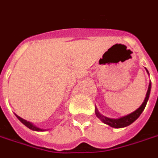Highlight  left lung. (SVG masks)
Here are the masks:
<instances>
[{"label": "left lung", "instance_id": "obj_1", "mask_svg": "<svg viewBox=\"0 0 158 158\" xmlns=\"http://www.w3.org/2000/svg\"><path fill=\"white\" fill-rule=\"evenodd\" d=\"M148 74H149V72H148ZM151 88H152V83L150 82L149 87H148L147 93H146V96L144 98V101H143V102L142 103V105L139 106L137 110H135L134 112H132L131 114H127L126 116H123V117H120V118H107L106 116H103L102 114H101L98 112V109L96 108V109H95V114H96V116L102 120V122L105 123L106 125H108V126H110L111 127H114V128H122V127H127V126H130L131 123L134 122L136 119L139 118V116H140V114H142V112L144 110L145 106H146V104H147L148 99L150 97Z\"/></svg>", "mask_w": 158, "mask_h": 158}]
</instances>
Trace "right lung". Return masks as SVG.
Returning a JSON list of instances; mask_svg holds the SVG:
<instances>
[{"label": "right lung", "instance_id": "right-lung-1", "mask_svg": "<svg viewBox=\"0 0 158 158\" xmlns=\"http://www.w3.org/2000/svg\"><path fill=\"white\" fill-rule=\"evenodd\" d=\"M15 115H16V114H15ZM16 117L19 118V120L20 121V122L23 123L26 127H28L29 129H31V130H32V131H46V130H44V129H40V128H39V127H37L36 126H34L32 123L29 122V121H27V120H25V119H23L22 118H20V117L18 116V115H16Z\"/></svg>", "mask_w": 158, "mask_h": 158}]
</instances>
